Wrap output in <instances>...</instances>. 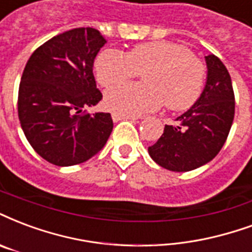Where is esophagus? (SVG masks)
I'll list each match as a JSON object with an SVG mask.
<instances>
[{
	"label": "esophagus",
	"mask_w": 252,
	"mask_h": 252,
	"mask_svg": "<svg viewBox=\"0 0 252 252\" xmlns=\"http://www.w3.org/2000/svg\"><path fill=\"white\" fill-rule=\"evenodd\" d=\"M112 119H113V121L115 123H117V121L120 120H136V117L133 116H126V115H120V113H112Z\"/></svg>",
	"instance_id": "34e87169"
}]
</instances>
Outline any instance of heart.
<instances>
[{
    "mask_svg": "<svg viewBox=\"0 0 252 252\" xmlns=\"http://www.w3.org/2000/svg\"><path fill=\"white\" fill-rule=\"evenodd\" d=\"M145 73V84L117 86L105 94L111 111L133 116L155 111L165 102L171 111H186L200 97L206 65L184 45L152 41L133 46L126 55L105 49L94 61V76L104 88Z\"/></svg>",
    "mask_w": 252,
    "mask_h": 252,
    "instance_id": "1",
    "label": "heart"
}]
</instances>
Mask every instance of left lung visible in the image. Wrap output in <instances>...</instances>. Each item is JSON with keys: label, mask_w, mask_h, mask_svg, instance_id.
<instances>
[{"label": "left lung", "mask_w": 252, "mask_h": 252, "mask_svg": "<svg viewBox=\"0 0 252 252\" xmlns=\"http://www.w3.org/2000/svg\"><path fill=\"white\" fill-rule=\"evenodd\" d=\"M207 81L197 101L164 126L148 148L154 161L169 171L187 172L211 161L224 145L235 115V96L228 70L215 55L206 56Z\"/></svg>", "instance_id": "1"}]
</instances>
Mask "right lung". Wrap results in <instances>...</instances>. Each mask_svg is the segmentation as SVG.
<instances>
[{
    "mask_svg": "<svg viewBox=\"0 0 252 252\" xmlns=\"http://www.w3.org/2000/svg\"><path fill=\"white\" fill-rule=\"evenodd\" d=\"M105 42L97 29L76 28L38 46L25 65L18 119L33 150L55 165L87 161L111 135V113H81L102 98L93 63Z\"/></svg>",
    "mask_w": 252,
    "mask_h": 252,
    "instance_id": "obj_1",
    "label": "right lung"
}]
</instances>
